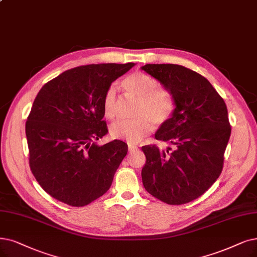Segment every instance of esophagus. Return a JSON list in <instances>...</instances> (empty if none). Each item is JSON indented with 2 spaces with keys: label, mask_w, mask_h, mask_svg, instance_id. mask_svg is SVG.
I'll use <instances>...</instances> for the list:
<instances>
[{
  "label": "esophagus",
  "mask_w": 257,
  "mask_h": 257,
  "mask_svg": "<svg viewBox=\"0 0 257 257\" xmlns=\"http://www.w3.org/2000/svg\"><path fill=\"white\" fill-rule=\"evenodd\" d=\"M137 150H138V147H136V146H134V145H128V153H130V154L136 152Z\"/></svg>",
  "instance_id": "obj_1"
}]
</instances>
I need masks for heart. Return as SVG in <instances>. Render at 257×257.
<instances>
[{
    "label": "heart",
    "instance_id": "1",
    "mask_svg": "<svg viewBox=\"0 0 257 257\" xmlns=\"http://www.w3.org/2000/svg\"><path fill=\"white\" fill-rule=\"evenodd\" d=\"M122 86L126 94L138 100L132 121H120L112 124L109 134L112 138L125 140L131 145H136L146 138L153 131L154 123L162 125L167 123L175 112V100L171 91L159 86V81L154 77L136 71L122 81ZM102 110L108 120H114L119 110L117 86L111 84L107 87L102 98Z\"/></svg>",
    "mask_w": 257,
    "mask_h": 257
}]
</instances>
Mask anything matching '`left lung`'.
Wrapping results in <instances>:
<instances>
[{"label":"left lung","instance_id":"1","mask_svg":"<svg viewBox=\"0 0 257 257\" xmlns=\"http://www.w3.org/2000/svg\"><path fill=\"white\" fill-rule=\"evenodd\" d=\"M142 69L171 91L176 104L173 117L155 134L174 150L142 147L147 157L141 172L143 186L172 206L191 202L208 191L222 171L231 135L227 105L210 82L190 68L146 64Z\"/></svg>","mask_w":257,"mask_h":257}]
</instances>
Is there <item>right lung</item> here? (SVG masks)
<instances>
[{
	"instance_id": "add662e5",
	"label": "right lung",
	"mask_w": 257,
	"mask_h": 257,
	"mask_svg": "<svg viewBox=\"0 0 257 257\" xmlns=\"http://www.w3.org/2000/svg\"><path fill=\"white\" fill-rule=\"evenodd\" d=\"M134 63L68 69L38 93L25 131L29 167L42 189L71 207H84L108 191L127 146L96 141L107 133L102 98Z\"/></svg>"
}]
</instances>
